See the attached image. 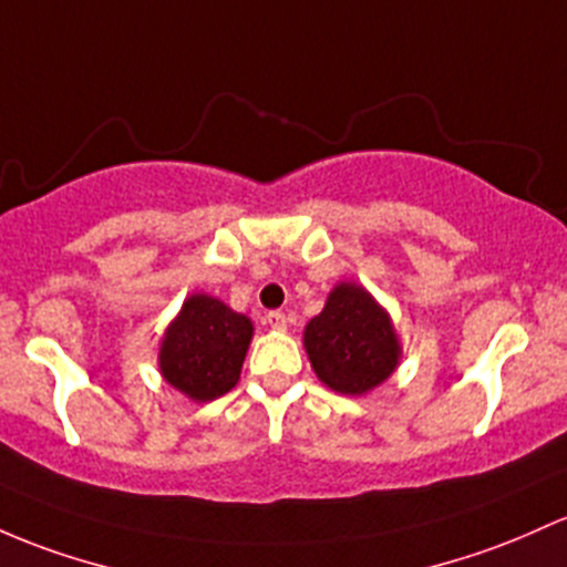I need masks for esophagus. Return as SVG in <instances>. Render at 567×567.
<instances>
[{
	"instance_id": "obj_1",
	"label": "esophagus",
	"mask_w": 567,
	"mask_h": 567,
	"mask_svg": "<svg viewBox=\"0 0 567 567\" xmlns=\"http://www.w3.org/2000/svg\"><path fill=\"white\" fill-rule=\"evenodd\" d=\"M266 322H269L274 331H285V328H288V317H285V312H269L266 315Z\"/></svg>"
}]
</instances>
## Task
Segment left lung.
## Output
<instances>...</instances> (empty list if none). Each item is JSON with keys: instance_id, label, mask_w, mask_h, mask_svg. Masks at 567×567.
<instances>
[{"instance_id": "left-lung-1", "label": "left lung", "mask_w": 567, "mask_h": 567, "mask_svg": "<svg viewBox=\"0 0 567 567\" xmlns=\"http://www.w3.org/2000/svg\"><path fill=\"white\" fill-rule=\"evenodd\" d=\"M303 347L320 382L341 395H363L395 371L401 358L390 315L354 282L336 285L326 309L303 328Z\"/></svg>"}]
</instances>
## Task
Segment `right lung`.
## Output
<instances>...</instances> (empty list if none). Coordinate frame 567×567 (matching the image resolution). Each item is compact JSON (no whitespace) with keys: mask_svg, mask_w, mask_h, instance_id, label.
Masks as SVG:
<instances>
[{"mask_svg":"<svg viewBox=\"0 0 567 567\" xmlns=\"http://www.w3.org/2000/svg\"><path fill=\"white\" fill-rule=\"evenodd\" d=\"M250 339V317L213 296L193 293L161 341V374L190 401H215L239 382Z\"/></svg>","mask_w":567,"mask_h":567,"instance_id":"obj_1","label":"right lung"}]
</instances>
